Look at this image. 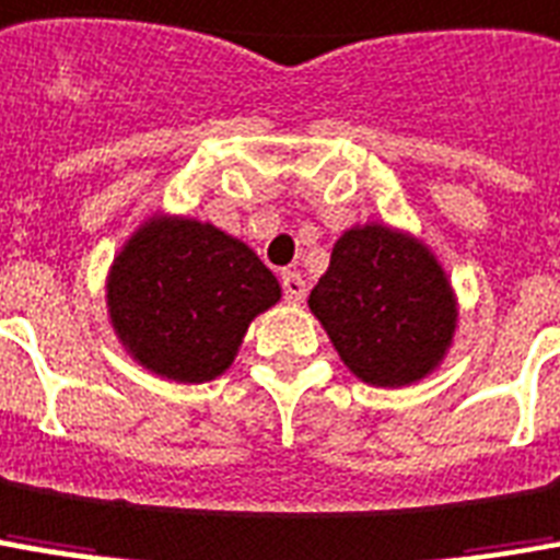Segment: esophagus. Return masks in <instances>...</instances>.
Returning <instances> with one entry per match:
<instances>
[{
	"label": "esophagus",
	"instance_id": "1",
	"mask_svg": "<svg viewBox=\"0 0 560 560\" xmlns=\"http://www.w3.org/2000/svg\"><path fill=\"white\" fill-rule=\"evenodd\" d=\"M283 295H287V302H302L304 299V280L302 273L295 271H283Z\"/></svg>",
	"mask_w": 560,
	"mask_h": 560
}]
</instances>
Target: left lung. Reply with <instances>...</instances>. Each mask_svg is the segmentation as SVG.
I'll return each instance as SVG.
<instances>
[{
    "instance_id": "8db88e82",
    "label": "left lung",
    "mask_w": 560,
    "mask_h": 560,
    "mask_svg": "<svg viewBox=\"0 0 560 560\" xmlns=\"http://www.w3.org/2000/svg\"><path fill=\"white\" fill-rule=\"evenodd\" d=\"M307 307L350 375L387 390L433 375L460 317L439 256L387 222H362L335 241Z\"/></svg>"
}]
</instances>
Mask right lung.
<instances>
[{
    "label": "right lung",
    "mask_w": 560,
    "mask_h": 560,
    "mask_svg": "<svg viewBox=\"0 0 560 560\" xmlns=\"http://www.w3.org/2000/svg\"><path fill=\"white\" fill-rule=\"evenodd\" d=\"M283 289L237 237L195 215L152 213L106 273V314L127 357L176 384L225 375L249 323Z\"/></svg>",
    "instance_id": "1"
}]
</instances>
